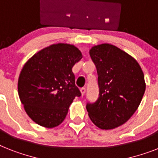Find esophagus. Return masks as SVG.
<instances>
[{
    "label": "esophagus",
    "mask_w": 158,
    "mask_h": 158,
    "mask_svg": "<svg viewBox=\"0 0 158 158\" xmlns=\"http://www.w3.org/2000/svg\"><path fill=\"white\" fill-rule=\"evenodd\" d=\"M80 92H81L82 96H83V95L85 94V92H86V88H80Z\"/></svg>",
    "instance_id": "1"
}]
</instances>
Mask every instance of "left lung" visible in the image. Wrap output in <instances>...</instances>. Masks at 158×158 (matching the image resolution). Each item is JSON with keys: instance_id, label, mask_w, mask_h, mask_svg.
Listing matches in <instances>:
<instances>
[{"instance_id": "8db88e82", "label": "left lung", "mask_w": 158, "mask_h": 158, "mask_svg": "<svg viewBox=\"0 0 158 158\" xmlns=\"http://www.w3.org/2000/svg\"><path fill=\"white\" fill-rule=\"evenodd\" d=\"M97 67L99 97L86 105L95 125L110 130L123 125L134 114L145 92L144 76L135 60L110 44L91 48Z\"/></svg>"}]
</instances>
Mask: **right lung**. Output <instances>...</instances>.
I'll return each mask as SVG.
<instances>
[{
  "label": "right lung",
  "instance_id": "right-lung-1",
  "mask_svg": "<svg viewBox=\"0 0 158 158\" xmlns=\"http://www.w3.org/2000/svg\"><path fill=\"white\" fill-rule=\"evenodd\" d=\"M81 58V52L74 45L57 44L40 50L24 65L18 90L35 123L52 128L63 122L73 100L81 96L72 71Z\"/></svg>",
  "mask_w": 158,
  "mask_h": 158
}]
</instances>
